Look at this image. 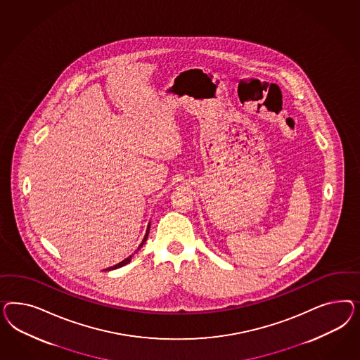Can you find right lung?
<instances>
[{
	"label": "right lung",
	"instance_id": "right-lung-1",
	"mask_svg": "<svg viewBox=\"0 0 360 360\" xmlns=\"http://www.w3.org/2000/svg\"><path fill=\"white\" fill-rule=\"evenodd\" d=\"M149 229L150 227H148V231H146V235H145V238H143V240H142L141 245L140 247H142V244L146 241V238H148V235H149ZM140 250V248H139ZM131 256H129L128 259H125L124 262H119V264H116V265H113V266H110V268H108V269H105V271H110V269H117V268H120V266H124V265H127L128 262H131Z\"/></svg>",
	"mask_w": 360,
	"mask_h": 360
}]
</instances>
